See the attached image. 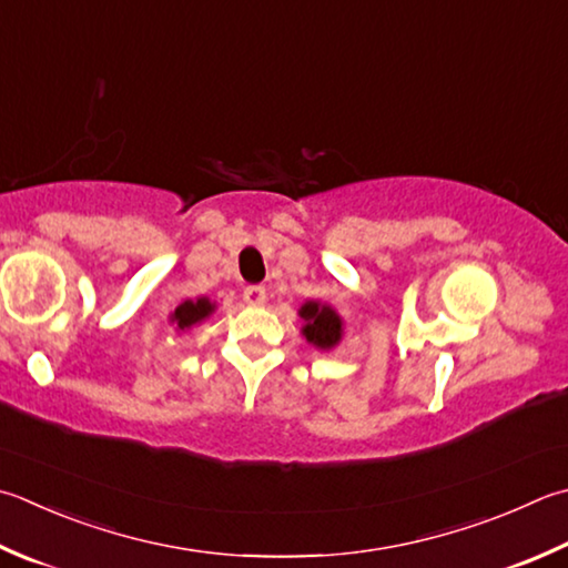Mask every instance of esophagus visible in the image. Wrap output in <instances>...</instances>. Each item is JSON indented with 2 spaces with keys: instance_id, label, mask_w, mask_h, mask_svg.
<instances>
[{
  "instance_id": "esophagus-1",
  "label": "esophagus",
  "mask_w": 568,
  "mask_h": 568,
  "mask_svg": "<svg viewBox=\"0 0 568 568\" xmlns=\"http://www.w3.org/2000/svg\"><path fill=\"white\" fill-rule=\"evenodd\" d=\"M242 296H244V302H247L250 306H262V304L266 302V288H264V286H260V284H254V286H244Z\"/></svg>"
}]
</instances>
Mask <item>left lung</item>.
Instances as JSON below:
<instances>
[{"instance_id": "8db88e82", "label": "left lung", "mask_w": 568, "mask_h": 568, "mask_svg": "<svg viewBox=\"0 0 568 568\" xmlns=\"http://www.w3.org/2000/svg\"><path fill=\"white\" fill-rule=\"evenodd\" d=\"M302 318L306 326L302 328L306 341H312L318 348H331L338 344L341 338V318L331 306H321L316 302H308L302 306Z\"/></svg>"}]
</instances>
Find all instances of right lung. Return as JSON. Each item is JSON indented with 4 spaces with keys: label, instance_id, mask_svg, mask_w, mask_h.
Returning a JSON list of instances; mask_svg holds the SVG:
<instances>
[{
    "label": "right lung",
    "instance_id": "1",
    "mask_svg": "<svg viewBox=\"0 0 568 568\" xmlns=\"http://www.w3.org/2000/svg\"><path fill=\"white\" fill-rule=\"evenodd\" d=\"M212 308H215V306H212L207 298H197V302H185V304H180L175 308L173 321H175V326L180 331L192 328L197 324V321H202L207 314H212Z\"/></svg>",
    "mask_w": 568,
    "mask_h": 568
}]
</instances>
